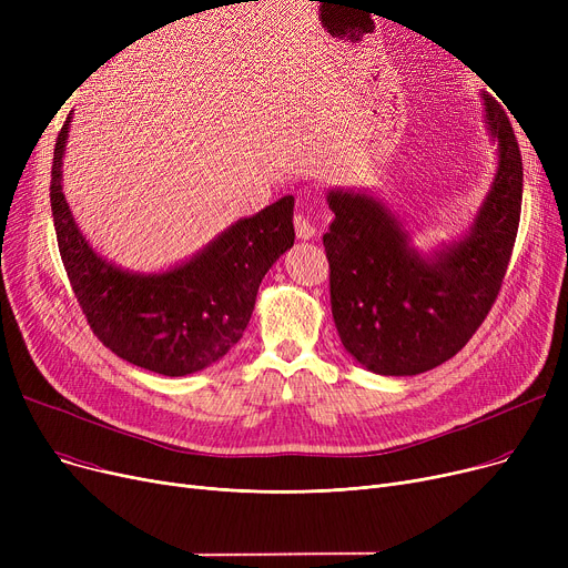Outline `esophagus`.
I'll return each mask as SVG.
<instances>
[{"label":"esophagus","mask_w":568,"mask_h":568,"mask_svg":"<svg viewBox=\"0 0 568 568\" xmlns=\"http://www.w3.org/2000/svg\"><path fill=\"white\" fill-rule=\"evenodd\" d=\"M294 230H296V236L302 239V242H308V239H313L317 234L315 225L308 221V216L304 214H296L294 216Z\"/></svg>","instance_id":"34e87169"}]
</instances>
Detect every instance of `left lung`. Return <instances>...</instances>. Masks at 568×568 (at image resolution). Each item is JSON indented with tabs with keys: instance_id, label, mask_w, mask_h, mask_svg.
<instances>
[{
	"instance_id": "left-lung-1",
	"label": "left lung",
	"mask_w": 568,
	"mask_h": 568,
	"mask_svg": "<svg viewBox=\"0 0 568 568\" xmlns=\"http://www.w3.org/2000/svg\"><path fill=\"white\" fill-rule=\"evenodd\" d=\"M484 119L497 172L471 227L424 253L384 200L332 189L322 236L332 313L343 347L377 375H419L458 354L493 308L516 244L523 159L504 108L488 94Z\"/></svg>"
}]
</instances>
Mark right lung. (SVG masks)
<instances>
[{"label": "right lung", "mask_w": 568, "mask_h": 568, "mask_svg": "<svg viewBox=\"0 0 568 568\" xmlns=\"http://www.w3.org/2000/svg\"><path fill=\"white\" fill-rule=\"evenodd\" d=\"M71 114L57 135L50 206L59 255L99 341L124 362L168 377L197 373L244 336L264 274L294 244V197L239 219L202 251L165 272H129L99 255L62 191Z\"/></svg>", "instance_id": "add662e5"}]
</instances>
